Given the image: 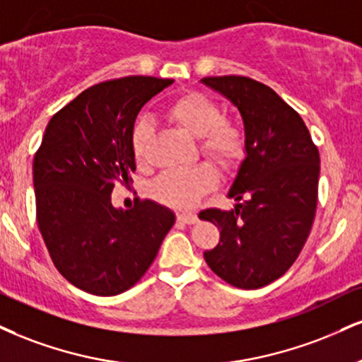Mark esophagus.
Here are the masks:
<instances>
[{
    "mask_svg": "<svg viewBox=\"0 0 362 362\" xmlns=\"http://www.w3.org/2000/svg\"><path fill=\"white\" fill-rule=\"evenodd\" d=\"M177 219L180 221V223H185V224H194L195 221H197V216L194 214V212H189V211H180L177 214Z\"/></svg>",
    "mask_w": 362,
    "mask_h": 362,
    "instance_id": "esophagus-1",
    "label": "esophagus"
}]
</instances>
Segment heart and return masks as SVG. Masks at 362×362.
I'll return each instance as SVG.
<instances>
[{
	"instance_id": "heart-1",
	"label": "heart",
	"mask_w": 362,
	"mask_h": 362,
	"mask_svg": "<svg viewBox=\"0 0 362 362\" xmlns=\"http://www.w3.org/2000/svg\"><path fill=\"white\" fill-rule=\"evenodd\" d=\"M168 121L197 138L200 151L219 165L234 163L243 155V134L234 124L223 119V111L214 101L202 94H189L173 101L165 111ZM153 129L150 124L139 123L133 134V150L138 162H145L150 150ZM214 172L206 165L194 168H180L165 172L153 182V195L165 204L187 207L200 192L212 185Z\"/></svg>"
}]
</instances>
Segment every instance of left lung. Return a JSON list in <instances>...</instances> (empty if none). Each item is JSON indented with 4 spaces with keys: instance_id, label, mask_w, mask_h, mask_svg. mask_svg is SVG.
Wrapping results in <instances>:
<instances>
[{
    "instance_id": "obj_1",
    "label": "left lung",
    "mask_w": 362,
    "mask_h": 362,
    "mask_svg": "<svg viewBox=\"0 0 362 362\" xmlns=\"http://www.w3.org/2000/svg\"><path fill=\"white\" fill-rule=\"evenodd\" d=\"M200 82L228 99L245 124V158L226 194L236 202L234 209L199 214L221 230L204 259L229 285L261 288L293 264L310 234L319 150L298 112L272 87L238 76Z\"/></svg>"
}]
</instances>
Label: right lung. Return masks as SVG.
Wrapping results in <instances>:
<instances>
[{
  "label": "right lung",
  "mask_w": 362,
  "mask_h": 362,
  "mask_svg": "<svg viewBox=\"0 0 362 362\" xmlns=\"http://www.w3.org/2000/svg\"><path fill=\"white\" fill-rule=\"evenodd\" d=\"M172 79L132 76L84 90L52 117L33 158L37 223L55 268L93 295L133 286L153 263L175 223L146 199L115 207L116 184L136 170L133 132L141 107Z\"/></svg>",
  "instance_id": "obj_1"
}]
</instances>
